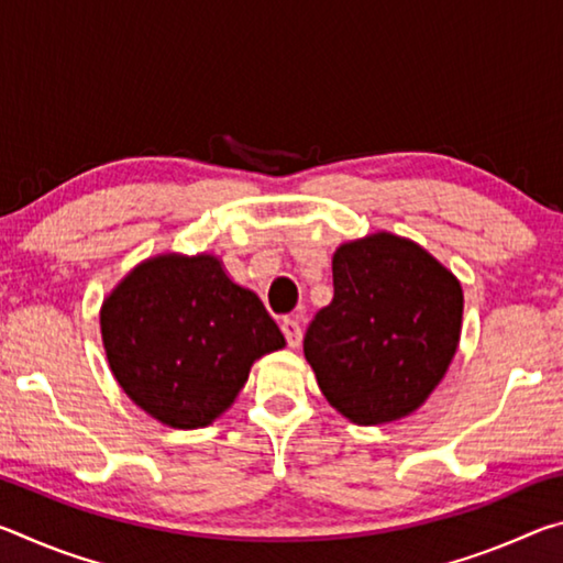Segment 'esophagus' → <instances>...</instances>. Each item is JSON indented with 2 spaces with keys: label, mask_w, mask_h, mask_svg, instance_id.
<instances>
[{
  "label": "esophagus",
  "mask_w": 563,
  "mask_h": 563,
  "mask_svg": "<svg viewBox=\"0 0 563 563\" xmlns=\"http://www.w3.org/2000/svg\"><path fill=\"white\" fill-rule=\"evenodd\" d=\"M280 328H283L285 340H288V345L290 347H298L300 345V338H302V330H300L298 318H283L280 320Z\"/></svg>",
  "instance_id": "1"
}]
</instances>
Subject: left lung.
I'll use <instances>...</instances> for the list:
<instances>
[{
  "label": "left lung",
  "instance_id": "8db88e82",
  "mask_svg": "<svg viewBox=\"0 0 563 563\" xmlns=\"http://www.w3.org/2000/svg\"><path fill=\"white\" fill-rule=\"evenodd\" d=\"M332 288L302 338L322 395L357 424L415 412L460 345V280L417 243L375 233L338 247Z\"/></svg>",
  "mask_w": 563,
  "mask_h": 563
}]
</instances>
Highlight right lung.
Wrapping results in <instances>:
<instances>
[{"label": "right lung", "instance_id": "1", "mask_svg": "<svg viewBox=\"0 0 563 563\" xmlns=\"http://www.w3.org/2000/svg\"><path fill=\"white\" fill-rule=\"evenodd\" d=\"M101 335L123 393L176 430L211 424L253 360L285 345L258 295L228 278L213 255L141 263L103 302Z\"/></svg>", "mask_w": 563, "mask_h": 563}]
</instances>
